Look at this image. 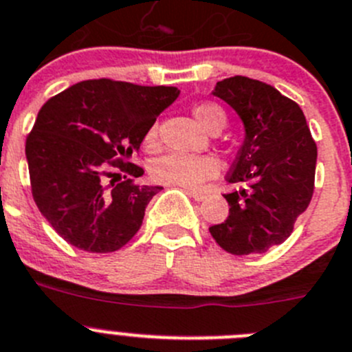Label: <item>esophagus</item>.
<instances>
[{"mask_svg": "<svg viewBox=\"0 0 352 352\" xmlns=\"http://www.w3.org/2000/svg\"><path fill=\"white\" fill-rule=\"evenodd\" d=\"M186 193H188V195L192 197V199H195L197 202H202V200L206 199V193H200V192H190V190H188V192H186Z\"/></svg>", "mask_w": 352, "mask_h": 352, "instance_id": "1", "label": "esophagus"}]
</instances>
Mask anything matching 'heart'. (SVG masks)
<instances>
[{
    "mask_svg": "<svg viewBox=\"0 0 352 352\" xmlns=\"http://www.w3.org/2000/svg\"><path fill=\"white\" fill-rule=\"evenodd\" d=\"M193 117L207 131L223 129L226 124V113L216 103H200L193 107ZM157 140V128L146 133V143L153 145ZM217 173V162L212 157L186 155V153H167L160 157L150 167V174L157 183L167 186H178L185 190H197L206 179Z\"/></svg>",
    "mask_w": 352,
    "mask_h": 352,
    "instance_id": "b5f03b06",
    "label": "heart"
}]
</instances>
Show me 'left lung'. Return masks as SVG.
Here are the masks:
<instances>
[{"label":"left lung","instance_id":"1","mask_svg":"<svg viewBox=\"0 0 352 352\" xmlns=\"http://www.w3.org/2000/svg\"><path fill=\"white\" fill-rule=\"evenodd\" d=\"M243 124V143L226 176L242 188L224 195L230 216L209 232L233 256L263 254L285 242L314 190L316 143L302 110L273 86L235 76L216 85Z\"/></svg>","mask_w":352,"mask_h":352}]
</instances>
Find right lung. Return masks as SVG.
Instances as JSON below:
<instances>
[{"label":"right lung","mask_w":352,"mask_h":352,"mask_svg":"<svg viewBox=\"0 0 352 352\" xmlns=\"http://www.w3.org/2000/svg\"><path fill=\"white\" fill-rule=\"evenodd\" d=\"M178 96L174 86L93 79L41 107L25 142L32 197L65 242L105 254L138 233L146 206L162 186L122 182L112 169L142 176V167L126 160Z\"/></svg>","instance_id":"add662e5"}]
</instances>
